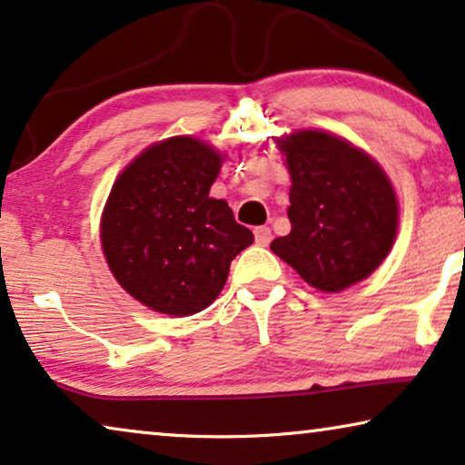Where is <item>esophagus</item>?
<instances>
[{
	"instance_id": "obj_1",
	"label": "esophagus",
	"mask_w": 465,
	"mask_h": 465,
	"mask_svg": "<svg viewBox=\"0 0 465 465\" xmlns=\"http://www.w3.org/2000/svg\"><path fill=\"white\" fill-rule=\"evenodd\" d=\"M253 237H255V243L266 247L272 241V231L268 226H258L253 231Z\"/></svg>"
}]
</instances>
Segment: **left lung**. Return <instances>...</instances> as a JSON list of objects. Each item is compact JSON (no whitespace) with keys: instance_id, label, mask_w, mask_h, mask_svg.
I'll use <instances>...</instances> for the list:
<instances>
[{"instance_id":"left-lung-1","label":"left lung","mask_w":465,"mask_h":465,"mask_svg":"<svg viewBox=\"0 0 465 465\" xmlns=\"http://www.w3.org/2000/svg\"><path fill=\"white\" fill-rule=\"evenodd\" d=\"M292 176V232L271 249L321 292L367 279L394 243L399 203L378 161L348 140L302 130L279 140Z\"/></svg>"}]
</instances>
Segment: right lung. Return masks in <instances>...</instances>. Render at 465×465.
Segmentation results:
<instances>
[{
    "label": "right lung",
    "mask_w": 465,
    "mask_h": 465,
    "mask_svg": "<svg viewBox=\"0 0 465 465\" xmlns=\"http://www.w3.org/2000/svg\"><path fill=\"white\" fill-rule=\"evenodd\" d=\"M222 154L191 136L167 138L121 172L100 239L113 277L140 304L188 316L218 298L231 262L253 243L224 199H212Z\"/></svg>",
    "instance_id": "add662e5"
}]
</instances>
